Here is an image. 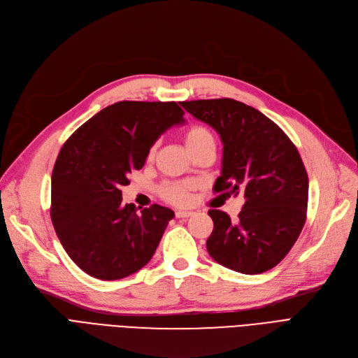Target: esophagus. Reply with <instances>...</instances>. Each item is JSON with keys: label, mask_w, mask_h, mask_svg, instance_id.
I'll return each mask as SVG.
<instances>
[{"label": "esophagus", "mask_w": 358, "mask_h": 358, "mask_svg": "<svg viewBox=\"0 0 358 358\" xmlns=\"http://www.w3.org/2000/svg\"><path fill=\"white\" fill-rule=\"evenodd\" d=\"M193 215L192 210H177L176 212V216L177 217H190Z\"/></svg>", "instance_id": "esophagus-1"}]
</instances>
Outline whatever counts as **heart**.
<instances>
[{"mask_svg": "<svg viewBox=\"0 0 358 358\" xmlns=\"http://www.w3.org/2000/svg\"><path fill=\"white\" fill-rule=\"evenodd\" d=\"M184 142L189 152L193 153L201 146H205L208 143H215V138L208 127L193 126L184 133ZM155 152H157V145H152L149 150V158L153 157ZM190 190L192 185L189 182H166L159 189V194L164 200L168 201V203L182 206L185 203H189Z\"/></svg>", "mask_w": 358, "mask_h": 358, "instance_id": "obj_1", "label": "heart"}]
</instances>
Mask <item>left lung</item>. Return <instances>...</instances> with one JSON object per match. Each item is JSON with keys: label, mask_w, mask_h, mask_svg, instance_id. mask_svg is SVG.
Masks as SVG:
<instances>
[{"label": "left lung", "mask_w": 358, "mask_h": 358, "mask_svg": "<svg viewBox=\"0 0 358 358\" xmlns=\"http://www.w3.org/2000/svg\"><path fill=\"white\" fill-rule=\"evenodd\" d=\"M181 106L221 136L222 171L213 190L244 196L236 222L222 210L208 212L210 257L245 275L275 268L306 222L308 177L297 148L272 120L243 102L199 99Z\"/></svg>", "instance_id": "obj_1"}]
</instances>
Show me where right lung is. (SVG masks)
<instances>
[{"label":"right lung","mask_w":358,"mask_h":358,"mask_svg":"<svg viewBox=\"0 0 358 358\" xmlns=\"http://www.w3.org/2000/svg\"><path fill=\"white\" fill-rule=\"evenodd\" d=\"M176 102L121 101L103 108L61 148L51 178V220L70 259L87 275L114 281L152 259L174 212L122 203L129 174L152 145L184 122Z\"/></svg>","instance_id":"add662e5"}]
</instances>
